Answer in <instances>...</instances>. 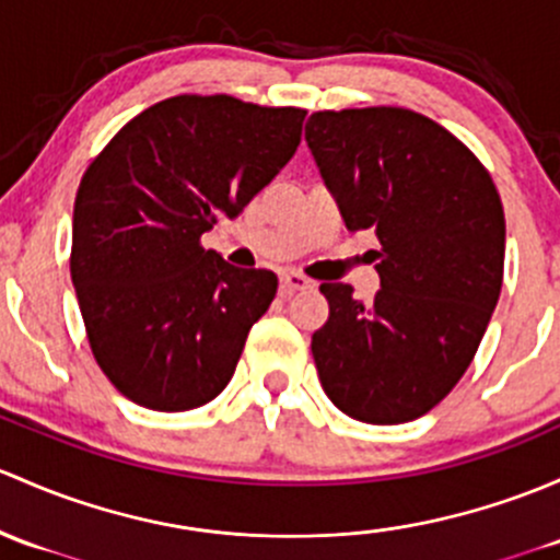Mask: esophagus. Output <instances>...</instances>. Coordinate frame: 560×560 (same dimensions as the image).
Returning <instances> with one entry per match:
<instances>
[{
  "mask_svg": "<svg viewBox=\"0 0 560 560\" xmlns=\"http://www.w3.org/2000/svg\"><path fill=\"white\" fill-rule=\"evenodd\" d=\"M311 287H314V281L305 279L303 273H295V270H284V273H281V295L284 298L295 295V292L311 290Z\"/></svg>",
  "mask_w": 560,
  "mask_h": 560,
  "instance_id": "34e87169",
  "label": "esophagus"
}]
</instances>
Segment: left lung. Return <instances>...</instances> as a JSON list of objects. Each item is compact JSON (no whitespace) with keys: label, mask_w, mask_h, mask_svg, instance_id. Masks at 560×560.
I'll return each mask as SVG.
<instances>
[{"label":"left lung","mask_w":560,"mask_h":560,"mask_svg":"<svg viewBox=\"0 0 560 560\" xmlns=\"http://www.w3.org/2000/svg\"><path fill=\"white\" fill-rule=\"evenodd\" d=\"M305 141L349 231L378 238L370 303L327 281L311 338L322 388L364 423L443 402L475 359L504 279V209L491 174L440 122L402 107L322 109Z\"/></svg>","instance_id":"obj_1"}]
</instances>
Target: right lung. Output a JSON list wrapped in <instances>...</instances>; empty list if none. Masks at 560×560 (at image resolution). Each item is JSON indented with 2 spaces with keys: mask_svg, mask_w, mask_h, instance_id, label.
<instances>
[{
  "mask_svg": "<svg viewBox=\"0 0 560 560\" xmlns=\"http://www.w3.org/2000/svg\"><path fill=\"white\" fill-rule=\"evenodd\" d=\"M305 109L217 96L163 98L128 120L74 198L72 281L93 359L141 408L211 402L273 303V270L203 249L295 155Z\"/></svg>",
  "mask_w": 560,
  "mask_h": 560,
  "instance_id": "1",
  "label": "right lung"
}]
</instances>
